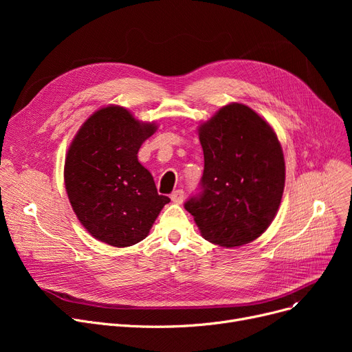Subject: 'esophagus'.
Listing matches in <instances>:
<instances>
[{"mask_svg": "<svg viewBox=\"0 0 352 352\" xmlns=\"http://www.w3.org/2000/svg\"><path fill=\"white\" fill-rule=\"evenodd\" d=\"M170 197H171V201L175 202V204H181L184 198H186V194H184L182 190H175Z\"/></svg>", "mask_w": 352, "mask_h": 352, "instance_id": "34e87169", "label": "esophagus"}]
</instances>
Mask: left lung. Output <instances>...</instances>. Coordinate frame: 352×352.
Segmentation results:
<instances>
[{"label": "left lung", "instance_id": "left-lung-1", "mask_svg": "<svg viewBox=\"0 0 352 352\" xmlns=\"http://www.w3.org/2000/svg\"><path fill=\"white\" fill-rule=\"evenodd\" d=\"M201 191L184 207L201 235L219 247L260 236L280 208L285 162L274 129L244 104H228L199 126Z\"/></svg>", "mask_w": 352, "mask_h": 352}]
</instances>
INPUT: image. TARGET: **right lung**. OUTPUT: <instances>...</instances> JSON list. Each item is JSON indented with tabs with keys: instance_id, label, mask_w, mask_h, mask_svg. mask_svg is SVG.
Returning <instances> with one entry per match:
<instances>
[{
	"instance_id": "right-lung-1",
	"label": "right lung",
	"mask_w": 352,
	"mask_h": 352,
	"mask_svg": "<svg viewBox=\"0 0 352 352\" xmlns=\"http://www.w3.org/2000/svg\"><path fill=\"white\" fill-rule=\"evenodd\" d=\"M155 129L124 107L109 105L96 111L69 145L64 179L71 207L102 243L122 248L142 241L170 202L137 158Z\"/></svg>"
}]
</instances>
